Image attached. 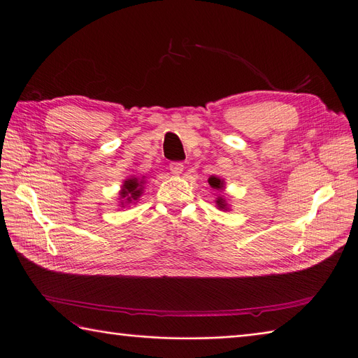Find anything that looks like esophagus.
Segmentation results:
<instances>
[{"label":"esophagus","mask_w":358,"mask_h":358,"mask_svg":"<svg viewBox=\"0 0 358 358\" xmlns=\"http://www.w3.org/2000/svg\"><path fill=\"white\" fill-rule=\"evenodd\" d=\"M169 171L172 172V174L180 176L181 172L184 171V165H182V162H171L169 164Z\"/></svg>","instance_id":"esophagus-1"}]
</instances>
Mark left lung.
<instances>
[{
    "label": "left lung",
    "instance_id": "obj_1",
    "mask_svg": "<svg viewBox=\"0 0 358 358\" xmlns=\"http://www.w3.org/2000/svg\"><path fill=\"white\" fill-rule=\"evenodd\" d=\"M208 181H209V184H210V187H214V189H217V190H218V189H222V181H221L220 178H217V177H210ZM217 205H218L221 209H226V208H227L226 201H224L221 196L218 197Z\"/></svg>",
    "mask_w": 358,
    "mask_h": 358
}]
</instances>
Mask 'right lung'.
Returning a JSON list of instances; mask_svg holds the SVG:
<instances>
[{"label": "right lung", "instance_id": "right-lung-1", "mask_svg": "<svg viewBox=\"0 0 358 358\" xmlns=\"http://www.w3.org/2000/svg\"><path fill=\"white\" fill-rule=\"evenodd\" d=\"M141 182H138L137 178L132 180H127L122 186V192H121V197L122 199H127V202L131 201H137V197H140L141 194Z\"/></svg>", "mask_w": 358, "mask_h": 358}]
</instances>
